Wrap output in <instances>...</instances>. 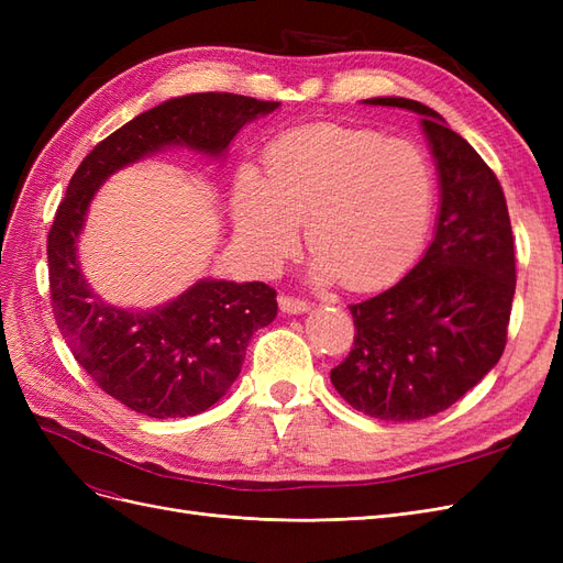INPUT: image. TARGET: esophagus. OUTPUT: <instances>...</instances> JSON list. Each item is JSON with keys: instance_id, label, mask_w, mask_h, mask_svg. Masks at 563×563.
<instances>
[{"instance_id": "34e87169", "label": "esophagus", "mask_w": 563, "mask_h": 563, "mask_svg": "<svg viewBox=\"0 0 563 563\" xmlns=\"http://www.w3.org/2000/svg\"><path fill=\"white\" fill-rule=\"evenodd\" d=\"M279 308L286 314H302V312H308L312 305L308 300L296 298V296H279Z\"/></svg>"}]
</instances>
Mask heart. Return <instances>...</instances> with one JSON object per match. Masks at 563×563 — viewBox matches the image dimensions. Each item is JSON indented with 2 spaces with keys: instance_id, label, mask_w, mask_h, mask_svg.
Instances as JSON below:
<instances>
[{
  "instance_id": "b5f03b06",
  "label": "heart",
  "mask_w": 563,
  "mask_h": 563,
  "mask_svg": "<svg viewBox=\"0 0 563 563\" xmlns=\"http://www.w3.org/2000/svg\"><path fill=\"white\" fill-rule=\"evenodd\" d=\"M267 183L244 172L234 230L265 265L298 249V223L317 253L314 277L356 291L380 288L411 267L430 236L437 174L420 145L373 129H294L265 152Z\"/></svg>"
}]
</instances>
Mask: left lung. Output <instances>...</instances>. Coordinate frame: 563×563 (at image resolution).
I'll list each match as a JSON object with an SVG mask.
<instances>
[{
    "mask_svg": "<svg viewBox=\"0 0 563 563\" xmlns=\"http://www.w3.org/2000/svg\"><path fill=\"white\" fill-rule=\"evenodd\" d=\"M366 103L422 117L441 207L420 263L387 291L350 305L354 347L331 368V383L364 416L411 422L446 411L503 356L515 240L496 174L439 112L408 98Z\"/></svg>",
    "mask_w": 563,
    "mask_h": 563,
    "instance_id": "1",
    "label": "left lung"
}]
</instances>
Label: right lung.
<instances>
[{
    "label": "right lung",
    "mask_w": 563,
    "mask_h": 563,
    "mask_svg": "<svg viewBox=\"0 0 563 563\" xmlns=\"http://www.w3.org/2000/svg\"><path fill=\"white\" fill-rule=\"evenodd\" d=\"M277 108L236 93L166 100L100 141L58 203L46 242L51 308L79 366L135 413L187 418L211 408L240 376L251 335L277 317V291L263 282L201 279L155 310L112 308L91 291L77 261L89 201L110 174L162 147L220 157L246 122Z\"/></svg>",
    "instance_id": "obj_1"
}]
</instances>
